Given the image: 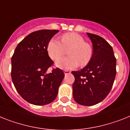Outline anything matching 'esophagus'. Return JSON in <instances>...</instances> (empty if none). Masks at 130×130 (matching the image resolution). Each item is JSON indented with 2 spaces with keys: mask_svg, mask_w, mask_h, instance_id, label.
I'll return each instance as SVG.
<instances>
[{
  "mask_svg": "<svg viewBox=\"0 0 130 130\" xmlns=\"http://www.w3.org/2000/svg\"><path fill=\"white\" fill-rule=\"evenodd\" d=\"M64 72L65 74H70L71 72L70 71V70H65L64 71Z\"/></svg>",
  "mask_w": 130,
  "mask_h": 130,
  "instance_id": "1",
  "label": "esophagus"
}]
</instances>
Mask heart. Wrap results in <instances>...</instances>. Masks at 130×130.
<instances>
[{
	"label": "heart",
	"mask_w": 130,
	"mask_h": 130,
	"mask_svg": "<svg viewBox=\"0 0 130 130\" xmlns=\"http://www.w3.org/2000/svg\"><path fill=\"white\" fill-rule=\"evenodd\" d=\"M47 52L52 60H57L63 55L66 50L68 57L57 61L56 65L63 69H72L80 64L85 66L90 62L93 56V48L85 42L82 36L74 32L65 33L61 36V42L56 38H52L47 45Z\"/></svg>",
	"instance_id": "b5f03b06"
}]
</instances>
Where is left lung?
Segmentation results:
<instances>
[{"mask_svg":"<svg viewBox=\"0 0 130 130\" xmlns=\"http://www.w3.org/2000/svg\"><path fill=\"white\" fill-rule=\"evenodd\" d=\"M93 44V56L83 69L72 71L73 97L78 104L93 106L104 100L111 90L116 74L113 48L101 36L87 33Z\"/></svg>","mask_w":130,"mask_h":130,"instance_id":"1","label":"left lung"}]
</instances>
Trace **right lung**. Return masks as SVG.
Returning a JSON list of instances; mask_svg holds the SVG:
<instances>
[{
	"instance_id": "obj_1",
	"label": "right lung",
	"mask_w": 130,
	"mask_h": 130,
	"mask_svg": "<svg viewBox=\"0 0 130 130\" xmlns=\"http://www.w3.org/2000/svg\"><path fill=\"white\" fill-rule=\"evenodd\" d=\"M58 30H40L30 33L17 45L11 59V77L15 88L28 102L42 106L57 96L64 72L56 68L47 52V45Z\"/></svg>"
}]
</instances>
